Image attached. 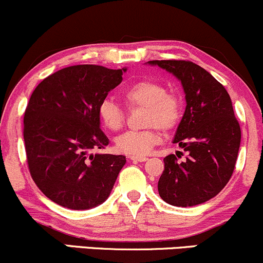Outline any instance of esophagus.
<instances>
[{
    "label": "esophagus",
    "instance_id": "34e87169",
    "mask_svg": "<svg viewBox=\"0 0 263 263\" xmlns=\"http://www.w3.org/2000/svg\"><path fill=\"white\" fill-rule=\"evenodd\" d=\"M130 159L133 160V162H146V160H148V158L140 157V155H132Z\"/></svg>",
    "mask_w": 263,
    "mask_h": 263
}]
</instances>
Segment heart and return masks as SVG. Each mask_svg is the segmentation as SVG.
I'll use <instances>...</instances> for the list:
<instances>
[{"mask_svg": "<svg viewBox=\"0 0 263 263\" xmlns=\"http://www.w3.org/2000/svg\"><path fill=\"white\" fill-rule=\"evenodd\" d=\"M123 99L129 108H145L144 125L151 128L126 132L118 137L115 145L121 153L140 157L148 154L160 140L158 128L165 132L172 130L182 120V98L166 91V87L159 81H137L124 90ZM98 115L103 125L111 132L120 130L125 121L124 110L111 99H104L99 104Z\"/></svg>", "mask_w": 263, "mask_h": 263, "instance_id": "1", "label": "heart"}]
</instances>
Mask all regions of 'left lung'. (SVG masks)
<instances>
[{"label":"left lung","mask_w":263,"mask_h":263,"mask_svg":"<svg viewBox=\"0 0 263 263\" xmlns=\"http://www.w3.org/2000/svg\"><path fill=\"white\" fill-rule=\"evenodd\" d=\"M182 83L184 115L173 143L188 155L179 162L174 154L164 158L158 182L163 200L177 207H192L216 197L232 177L241 128L234 117L227 90L207 70L185 60H153Z\"/></svg>","instance_id":"obj_1"}]
</instances>
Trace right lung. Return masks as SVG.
I'll use <instances>...</instances> for the list:
<instances>
[{
	"instance_id": "1",
	"label": "right lung",
	"mask_w": 263,
	"mask_h": 263,
	"mask_svg": "<svg viewBox=\"0 0 263 263\" xmlns=\"http://www.w3.org/2000/svg\"><path fill=\"white\" fill-rule=\"evenodd\" d=\"M125 71L74 65L47 76L31 95L24 117L29 171L59 205L79 211L101 204L125 164L124 155L91 153L109 144L98 108Z\"/></svg>"
}]
</instances>
